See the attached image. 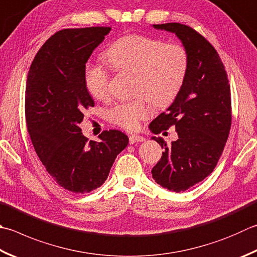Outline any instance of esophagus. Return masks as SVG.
<instances>
[{
  "mask_svg": "<svg viewBox=\"0 0 257 257\" xmlns=\"http://www.w3.org/2000/svg\"><path fill=\"white\" fill-rule=\"evenodd\" d=\"M144 140L145 139L143 137H140V135H135V134H132V135H130V137H128L130 144H134V143H138V142H143Z\"/></svg>",
  "mask_w": 257,
  "mask_h": 257,
  "instance_id": "esophagus-1",
  "label": "esophagus"
}]
</instances>
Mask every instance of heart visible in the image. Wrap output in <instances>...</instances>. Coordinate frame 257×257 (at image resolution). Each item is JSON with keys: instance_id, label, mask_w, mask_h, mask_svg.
Returning <instances> with one entry per match:
<instances>
[{"instance_id": "1", "label": "heart", "mask_w": 257, "mask_h": 257, "mask_svg": "<svg viewBox=\"0 0 257 257\" xmlns=\"http://www.w3.org/2000/svg\"><path fill=\"white\" fill-rule=\"evenodd\" d=\"M106 59L116 71L134 75L132 100L119 101L106 112L110 123L125 130L139 128L157 107H166L180 93L189 68V56L180 43H166L161 39L128 35L118 39L106 51ZM85 83L90 95L105 99L110 91V74L105 66L88 64Z\"/></svg>"}]
</instances>
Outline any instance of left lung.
Segmentation results:
<instances>
[{
  "instance_id": "1",
  "label": "left lung",
  "mask_w": 257,
  "mask_h": 257,
  "mask_svg": "<svg viewBox=\"0 0 257 257\" xmlns=\"http://www.w3.org/2000/svg\"><path fill=\"white\" fill-rule=\"evenodd\" d=\"M153 27L176 33L189 56L180 93L150 124L156 134L176 127L178 140L171 147L153 138L164 152L151 172L160 186L180 192L204 180L218 163L231 126L230 86L218 52L195 29L181 23Z\"/></svg>"
}]
</instances>
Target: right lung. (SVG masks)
I'll list each match as a JSON object with an SVG mask.
<instances>
[{
  "label": "right lung",
  "instance_id": "add662e5",
  "mask_svg": "<svg viewBox=\"0 0 257 257\" xmlns=\"http://www.w3.org/2000/svg\"><path fill=\"white\" fill-rule=\"evenodd\" d=\"M109 27L64 29L39 49L28 72L26 119L33 148L58 185L75 193L90 192L108 177L128 138L103 131L88 141L78 124L94 107L85 83L86 62Z\"/></svg>",
  "mask_w": 257,
  "mask_h": 257
}]
</instances>
